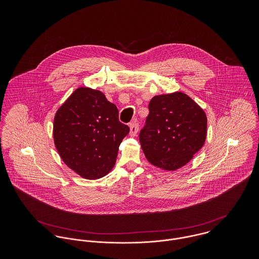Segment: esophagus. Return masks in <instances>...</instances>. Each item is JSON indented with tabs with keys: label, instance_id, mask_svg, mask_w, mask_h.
<instances>
[{
	"label": "esophagus",
	"instance_id": "esophagus-1",
	"mask_svg": "<svg viewBox=\"0 0 259 259\" xmlns=\"http://www.w3.org/2000/svg\"><path fill=\"white\" fill-rule=\"evenodd\" d=\"M139 131V123L137 120L133 121L131 124H130V133H131V136H136L137 133Z\"/></svg>",
	"mask_w": 259,
	"mask_h": 259
}]
</instances>
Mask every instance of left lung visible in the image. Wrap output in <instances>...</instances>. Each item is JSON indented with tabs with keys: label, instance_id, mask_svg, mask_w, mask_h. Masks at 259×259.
Masks as SVG:
<instances>
[{
	"label": "left lung",
	"instance_id": "8db88e82",
	"mask_svg": "<svg viewBox=\"0 0 259 259\" xmlns=\"http://www.w3.org/2000/svg\"><path fill=\"white\" fill-rule=\"evenodd\" d=\"M140 143L148 161L165 170L185 165L202 148L207 118L187 95L176 92L153 97Z\"/></svg>",
	"mask_w": 259,
	"mask_h": 259
}]
</instances>
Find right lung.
<instances>
[{"instance_id": "obj_1", "label": "right lung", "mask_w": 259, "mask_h": 259, "mask_svg": "<svg viewBox=\"0 0 259 259\" xmlns=\"http://www.w3.org/2000/svg\"><path fill=\"white\" fill-rule=\"evenodd\" d=\"M130 127L118 120V110L97 90L78 88L58 110L54 142L64 162L88 180L108 175Z\"/></svg>"}]
</instances>
